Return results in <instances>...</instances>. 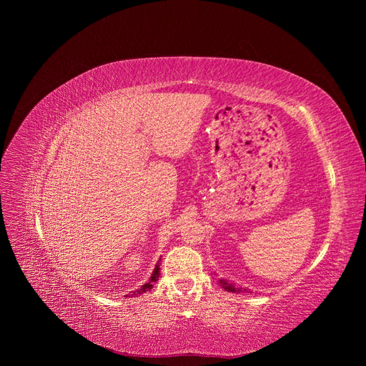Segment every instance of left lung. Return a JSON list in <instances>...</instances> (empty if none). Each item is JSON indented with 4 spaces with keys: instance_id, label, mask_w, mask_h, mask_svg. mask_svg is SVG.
<instances>
[{
    "instance_id": "obj_1",
    "label": "left lung",
    "mask_w": 366,
    "mask_h": 366,
    "mask_svg": "<svg viewBox=\"0 0 366 366\" xmlns=\"http://www.w3.org/2000/svg\"><path fill=\"white\" fill-rule=\"evenodd\" d=\"M220 285H222L224 290H227L229 292H240V291H246V290L237 288V287H234L233 284H229V282H226V281H223V280H220Z\"/></svg>"
}]
</instances>
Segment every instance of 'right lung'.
Returning a JSON list of instances; mask_svg holds the SVG:
<instances>
[{"mask_svg":"<svg viewBox=\"0 0 366 366\" xmlns=\"http://www.w3.org/2000/svg\"><path fill=\"white\" fill-rule=\"evenodd\" d=\"M159 275H161V272H159V265L154 268V271H153V274H152V277H150V280H149V282H146L140 290H137V291H134L132 295H140V294H143L144 291H147V290H150L152 287H153V284L158 281V278H159ZM127 297V295H126Z\"/></svg>","mask_w":366,"mask_h":366,"instance_id":"obj_1","label":"right lung"}]
</instances>
